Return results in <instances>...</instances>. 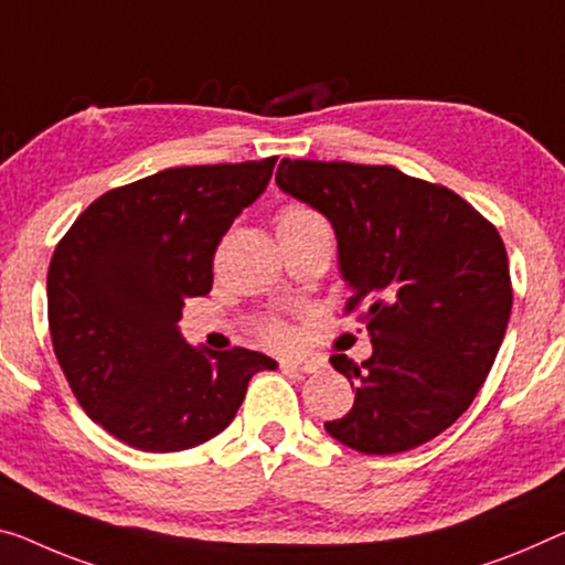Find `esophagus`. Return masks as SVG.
<instances>
[{
	"mask_svg": "<svg viewBox=\"0 0 565 565\" xmlns=\"http://www.w3.org/2000/svg\"><path fill=\"white\" fill-rule=\"evenodd\" d=\"M280 369L300 371V373H316L318 363L316 361H280Z\"/></svg>",
	"mask_w": 565,
	"mask_h": 565,
	"instance_id": "34e87169",
	"label": "esophagus"
}]
</instances>
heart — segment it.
Returning a JSON list of instances; mask_svg holds the SVG:
<instances>
[{
  "mask_svg": "<svg viewBox=\"0 0 565 565\" xmlns=\"http://www.w3.org/2000/svg\"><path fill=\"white\" fill-rule=\"evenodd\" d=\"M277 224V234H295V232H306L312 227H328L323 216H320L312 206L300 204V202H288L280 206V212L275 216ZM259 341L265 345H270L275 351H290L295 343H298V333L295 328L288 323V320L280 318H267L259 323L257 328Z\"/></svg>",
  "mask_w": 565,
  "mask_h": 565,
  "instance_id": "1",
  "label": "heart"
}]
</instances>
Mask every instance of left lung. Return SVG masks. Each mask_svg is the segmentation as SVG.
I'll list each match as a JSON object with an SVG mask.
<instances>
[{"label": "left lung", "instance_id": "8db88e82", "mask_svg": "<svg viewBox=\"0 0 565 565\" xmlns=\"http://www.w3.org/2000/svg\"><path fill=\"white\" fill-rule=\"evenodd\" d=\"M277 186L331 220L345 316L366 323L371 359L331 363L355 388L326 422L363 455H396L437 437L488 379L513 308L508 253L490 220L452 189L396 167L282 159Z\"/></svg>", "mask_w": 565, "mask_h": 565}]
</instances>
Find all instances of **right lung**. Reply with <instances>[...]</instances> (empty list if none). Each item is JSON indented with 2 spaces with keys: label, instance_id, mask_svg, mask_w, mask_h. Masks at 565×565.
Returning a JSON list of instances; mask_svg holds the SVG:
<instances>
[{
  "label": "right lung",
  "instance_id": "add662e5",
  "mask_svg": "<svg viewBox=\"0 0 565 565\" xmlns=\"http://www.w3.org/2000/svg\"><path fill=\"white\" fill-rule=\"evenodd\" d=\"M277 156L163 169L116 186L57 242L47 270L52 349L77 404L143 452H179L234 419L257 351H199L177 323L212 290L214 253L265 192Z\"/></svg>",
  "mask_w": 565,
  "mask_h": 565
}]
</instances>
